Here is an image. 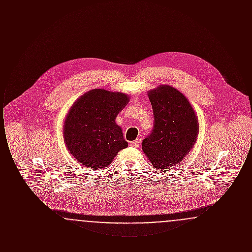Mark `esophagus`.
Segmentation results:
<instances>
[{
	"label": "esophagus",
	"instance_id": "34e87169",
	"mask_svg": "<svg viewBox=\"0 0 252 252\" xmlns=\"http://www.w3.org/2000/svg\"><path fill=\"white\" fill-rule=\"evenodd\" d=\"M140 139H136L135 141H133L130 143V145H131L132 147H138L139 145H140Z\"/></svg>",
	"mask_w": 252,
	"mask_h": 252
}]
</instances>
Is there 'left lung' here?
Masks as SVG:
<instances>
[{"label":"left lung","mask_w":252,"mask_h":252,"mask_svg":"<svg viewBox=\"0 0 252 252\" xmlns=\"http://www.w3.org/2000/svg\"><path fill=\"white\" fill-rule=\"evenodd\" d=\"M154 126L143 140L142 148L156 169L180 163L198 135V120L187 98L175 88L163 85L149 92Z\"/></svg>","instance_id":"8db88e82"}]
</instances>
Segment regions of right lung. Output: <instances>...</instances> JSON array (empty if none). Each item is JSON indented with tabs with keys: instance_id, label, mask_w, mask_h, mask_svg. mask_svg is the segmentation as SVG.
Listing matches in <instances>:
<instances>
[{
	"instance_id": "add662e5",
	"label": "right lung",
	"mask_w": 252,
	"mask_h": 252,
	"mask_svg": "<svg viewBox=\"0 0 252 252\" xmlns=\"http://www.w3.org/2000/svg\"><path fill=\"white\" fill-rule=\"evenodd\" d=\"M128 96L94 89L74 102L64 122L65 144L72 157L87 167H107L127 146L115 119Z\"/></svg>"
}]
</instances>
